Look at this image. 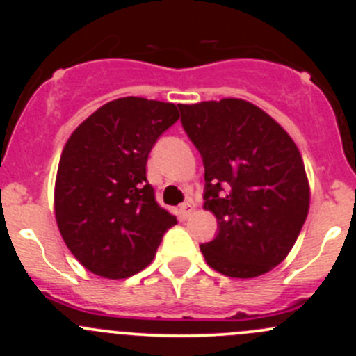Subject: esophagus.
Segmentation results:
<instances>
[{
    "label": "esophagus",
    "mask_w": 356,
    "mask_h": 356,
    "mask_svg": "<svg viewBox=\"0 0 356 356\" xmlns=\"http://www.w3.org/2000/svg\"><path fill=\"white\" fill-rule=\"evenodd\" d=\"M191 211H193L191 201H184V203H182L181 207H179V213H181L182 218H188L189 215H191Z\"/></svg>",
    "instance_id": "1"
}]
</instances>
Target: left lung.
I'll return each mask as SVG.
<instances>
[{
    "mask_svg": "<svg viewBox=\"0 0 356 356\" xmlns=\"http://www.w3.org/2000/svg\"><path fill=\"white\" fill-rule=\"evenodd\" d=\"M204 167V208L217 236L200 246L229 277L250 279L281 264L307 220L310 189L288 132L245 99L179 105Z\"/></svg>",
    "mask_w": 356,
    "mask_h": 356,
    "instance_id": "obj_1",
    "label": "left lung"
}]
</instances>
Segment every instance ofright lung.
Returning a JSON list of instances; mask_svg holds the SVG:
<instances>
[{
	"label": "right lung",
	"mask_w": 356,
	"mask_h": 356,
	"mask_svg": "<svg viewBox=\"0 0 356 356\" xmlns=\"http://www.w3.org/2000/svg\"><path fill=\"white\" fill-rule=\"evenodd\" d=\"M177 118L172 103L129 96L103 105L68 138L56 174V222L68 250L92 274H138L177 224L146 179L149 152Z\"/></svg>",
	"instance_id": "right-lung-1"
}]
</instances>
